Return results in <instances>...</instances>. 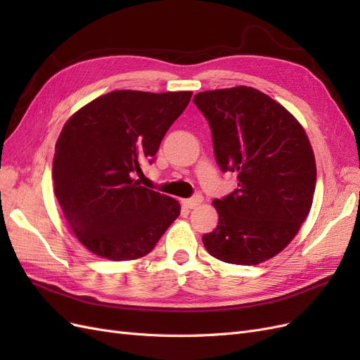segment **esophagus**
Instances as JSON below:
<instances>
[{
	"label": "esophagus",
	"instance_id": "34e87169",
	"mask_svg": "<svg viewBox=\"0 0 360 360\" xmlns=\"http://www.w3.org/2000/svg\"><path fill=\"white\" fill-rule=\"evenodd\" d=\"M202 202V197L201 195H193L192 198L188 200H181V204L186 207V209H195V207H198Z\"/></svg>",
	"mask_w": 360,
	"mask_h": 360
}]
</instances>
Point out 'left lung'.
Returning <instances> with one entry per match:
<instances>
[{
  "label": "left lung",
  "instance_id": "left-lung-1",
  "mask_svg": "<svg viewBox=\"0 0 360 360\" xmlns=\"http://www.w3.org/2000/svg\"><path fill=\"white\" fill-rule=\"evenodd\" d=\"M193 102L212 129L217 165L238 188L213 205L216 230L202 236L212 257L255 266L278 255L311 210L317 167L302 124L252 86L210 90Z\"/></svg>",
  "mask_w": 360,
  "mask_h": 360
}]
</instances>
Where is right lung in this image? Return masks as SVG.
<instances>
[{"instance_id": "add662e5", "label": "right lung", "mask_w": 360, "mask_h": 360, "mask_svg": "<svg viewBox=\"0 0 360 360\" xmlns=\"http://www.w3.org/2000/svg\"><path fill=\"white\" fill-rule=\"evenodd\" d=\"M192 91L117 90L97 97L64 124L52 162L53 192L76 238L112 261L151 252L180 214L168 195L141 186L160 141Z\"/></svg>"}]
</instances>
